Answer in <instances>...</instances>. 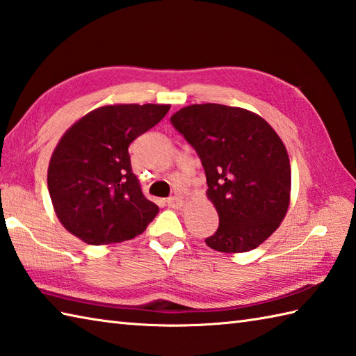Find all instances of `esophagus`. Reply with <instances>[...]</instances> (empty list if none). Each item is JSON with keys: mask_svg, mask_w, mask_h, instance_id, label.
Instances as JSON below:
<instances>
[{"mask_svg": "<svg viewBox=\"0 0 356 356\" xmlns=\"http://www.w3.org/2000/svg\"><path fill=\"white\" fill-rule=\"evenodd\" d=\"M165 202H168V206L172 207V209H181L184 206V198L179 197V195H177V197H172Z\"/></svg>", "mask_w": 356, "mask_h": 356, "instance_id": "34e87169", "label": "esophagus"}]
</instances>
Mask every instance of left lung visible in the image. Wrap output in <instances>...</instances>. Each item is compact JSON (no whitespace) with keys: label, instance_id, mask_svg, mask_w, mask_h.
I'll return each mask as SVG.
<instances>
[{"label":"left lung","instance_id":"left-lung-1","mask_svg":"<svg viewBox=\"0 0 356 356\" xmlns=\"http://www.w3.org/2000/svg\"><path fill=\"white\" fill-rule=\"evenodd\" d=\"M192 144L207 178V198L220 218L210 249H257L284 220L290 161L284 143L258 113L222 104H191L170 117Z\"/></svg>","mask_w":356,"mask_h":356}]
</instances>
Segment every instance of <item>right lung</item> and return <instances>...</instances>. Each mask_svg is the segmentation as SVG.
<instances>
[{"instance_id":"1","label":"right lung","mask_w":356,"mask_h":356,"mask_svg":"<svg viewBox=\"0 0 356 356\" xmlns=\"http://www.w3.org/2000/svg\"><path fill=\"white\" fill-rule=\"evenodd\" d=\"M170 104H106L74 122L50 156L47 186L56 218L86 244L132 239L158 206L141 192L129 146L169 112Z\"/></svg>"}]
</instances>
